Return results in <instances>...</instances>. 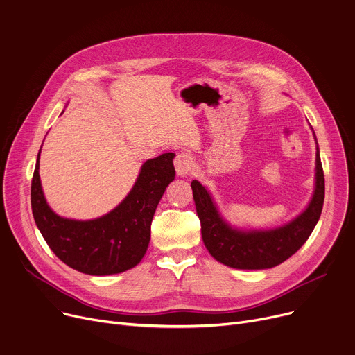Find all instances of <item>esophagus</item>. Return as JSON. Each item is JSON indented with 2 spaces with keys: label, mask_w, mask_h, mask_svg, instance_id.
I'll use <instances>...</instances> for the list:
<instances>
[{
  "label": "esophagus",
  "mask_w": 355,
  "mask_h": 355,
  "mask_svg": "<svg viewBox=\"0 0 355 355\" xmlns=\"http://www.w3.org/2000/svg\"><path fill=\"white\" fill-rule=\"evenodd\" d=\"M174 167L180 177H185L191 173L192 167H194V158L187 151L178 153L174 158Z\"/></svg>",
  "instance_id": "34e87169"
}]
</instances>
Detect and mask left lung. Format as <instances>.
Returning <instances> with one entry per match:
<instances>
[{"instance_id":"obj_1","label":"left lung","mask_w":355,"mask_h":355,"mask_svg":"<svg viewBox=\"0 0 355 355\" xmlns=\"http://www.w3.org/2000/svg\"><path fill=\"white\" fill-rule=\"evenodd\" d=\"M191 188L208 252L218 262L235 269H269L288 259L311 235L324 204V173L318 148L315 189L310 205L295 220L273 231L239 232L232 230L220 219L208 191L197 180L191 182Z\"/></svg>"}]
</instances>
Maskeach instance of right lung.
Here are the masks:
<instances>
[{"label":"right lung","instance_id":"1","mask_svg":"<svg viewBox=\"0 0 355 355\" xmlns=\"http://www.w3.org/2000/svg\"><path fill=\"white\" fill-rule=\"evenodd\" d=\"M173 158L174 153H166L146 161L130 194L107 215L73 220L58 216L48 207L41 188L38 154L31 207L48 246L63 263L86 275L106 276L135 268L148 248L155 208L175 177Z\"/></svg>","mask_w":355,"mask_h":355}]
</instances>
